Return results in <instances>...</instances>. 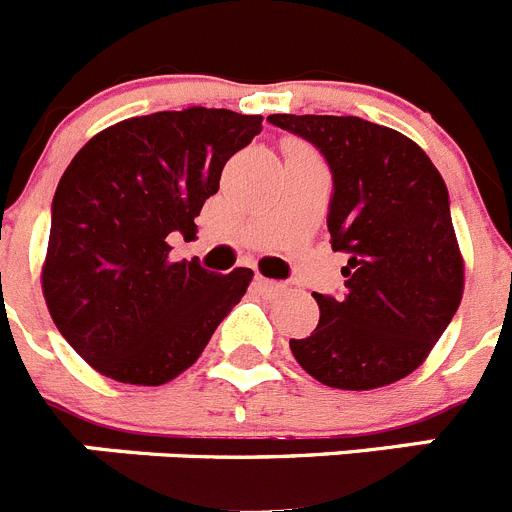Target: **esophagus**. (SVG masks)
Listing matches in <instances>:
<instances>
[{
	"instance_id": "obj_1",
	"label": "esophagus",
	"mask_w": 512,
	"mask_h": 512,
	"mask_svg": "<svg viewBox=\"0 0 512 512\" xmlns=\"http://www.w3.org/2000/svg\"><path fill=\"white\" fill-rule=\"evenodd\" d=\"M256 287L264 289V292H269V295H277V292H282L284 284L282 282H274V279H266V277H256Z\"/></svg>"
}]
</instances>
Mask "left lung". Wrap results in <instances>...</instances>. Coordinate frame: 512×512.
<instances>
[{"mask_svg":"<svg viewBox=\"0 0 512 512\" xmlns=\"http://www.w3.org/2000/svg\"><path fill=\"white\" fill-rule=\"evenodd\" d=\"M318 148L333 176L328 230L348 264L346 295H318V328L289 348L310 377L377 390L408 377L449 328L464 261L449 189L423 148L361 117L269 115Z\"/></svg>","mask_w":512,"mask_h":512,"instance_id":"obj_1","label":"left lung"}]
</instances>
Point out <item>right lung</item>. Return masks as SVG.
<instances>
[{"instance_id":"add662e5","label":"right lung","mask_w":512,"mask_h":512,"mask_svg":"<svg viewBox=\"0 0 512 512\" xmlns=\"http://www.w3.org/2000/svg\"><path fill=\"white\" fill-rule=\"evenodd\" d=\"M259 133L261 115L153 112L94 135L63 171L43 295L61 336L99 374L146 387L179 377L246 295L251 269L174 264L166 238L197 230L228 158Z\"/></svg>"}]
</instances>
